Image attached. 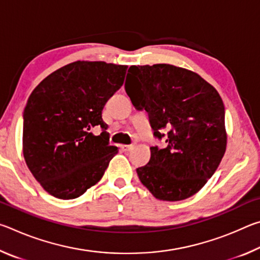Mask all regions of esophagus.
<instances>
[{
    "label": "esophagus",
    "mask_w": 260,
    "mask_h": 260,
    "mask_svg": "<svg viewBox=\"0 0 260 260\" xmlns=\"http://www.w3.org/2000/svg\"><path fill=\"white\" fill-rule=\"evenodd\" d=\"M133 148H134L133 144H131V146H121V149L124 151H131Z\"/></svg>",
    "instance_id": "obj_1"
}]
</instances>
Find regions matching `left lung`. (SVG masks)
<instances>
[{"instance_id":"1","label":"left lung","mask_w":260,"mask_h":260,"mask_svg":"<svg viewBox=\"0 0 260 260\" xmlns=\"http://www.w3.org/2000/svg\"><path fill=\"white\" fill-rule=\"evenodd\" d=\"M128 72L127 95L166 143L150 148V160L136 169L140 181L160 201L186 200L204 187L225 155L222 100L199 74L174 65H133Z\"/></svg>"}]
</instances>
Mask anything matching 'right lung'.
I'll list each match as a JSON object with an SVG mask.
<instances>
[{"instance_id":"add662e5","label":"right lung","mask_w":260,"mask_h":260,"mask_svg":"<svg viewBox=\"0 0 260 260\" xmlns=\"http://www.w3.org/2000/svg\"><path fill=\"white\" fill-rule=\"evenodd\" d=\"M126 65L78 60L35 87L23 117V153L50 195L73 200L98 183L118 152L109 144L102 110L122 86ZM94 129L101 133L95 136Z\"/></svg>"}]
</instances>
